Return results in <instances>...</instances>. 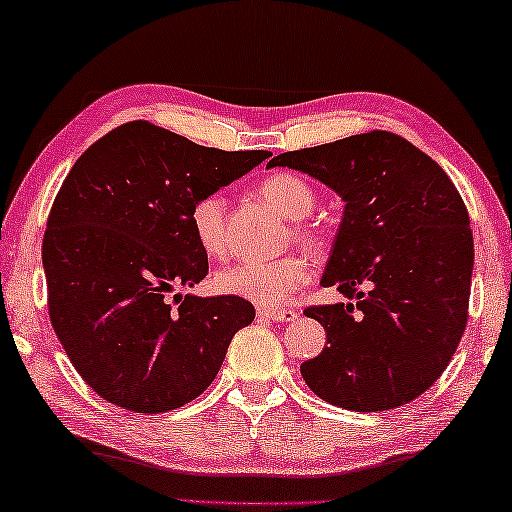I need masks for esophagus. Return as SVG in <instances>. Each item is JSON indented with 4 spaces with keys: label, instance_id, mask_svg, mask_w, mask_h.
Returning a JSON list of instances; mask_svg holds the SVG:
<instances>
[{
    "label": "esophagus",
    "instance_id": "esophagus-1",
    "mask_svg": "<svg viewBox=\"0 0 512 512\" xmlns=\"http://www.w3.org/2000/svg\"><path fill=\"white\" fill-rule=\"evenodd\" d=\"M258 315L272 322H292L297 320V313L290 308H258Z\"/></svg>",
    "mask_w": 512,
    "mask_h": 512
}]
</instances>
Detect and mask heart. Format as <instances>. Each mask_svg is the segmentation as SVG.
I'll list each match as a JSON object with an SVG mask.
<instances>
[{"instance_id": "1", "label": "heart", "mask_w": 512, "mask_h": 512, "mask_svg": "<svg viewBox=\"0 0 512 512\" xmlns=\"http://www.w3.org/2000/svg\"><path fill=\"white\" fill-rule=\"evenodd\" d=\"M261 197L286 215L288 220H304L315 206V192L297 174L276 172L258 186ZM224 211L226 199L220 192H211L195 201L190 211L192 231L211 256H224L226 233H224ZM295 238L304 242L308 249H320V236L308 226H295ZM313 276V265L306 256L290 254L267 263H236L224 267L215 274V288L224 295L247 299L261 308H279L288 304L290 297L299 288H304Z\"/></svg>"}]
</instances>
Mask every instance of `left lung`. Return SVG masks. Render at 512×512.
<instances>
[{
    "label": "left lung",
    "instance_id": "left-lung-1",
    "mask_svg": "<svg viewBox=\"0 0 512 512\" xmlns=\"http://www.w3.org/2000/svg\"><path fill=\"white\" fill-rule=\"evenodd\" d=\"M345 201L324 288L354 304L306 308L326 345L301 376L333 406H404L447 370L467 324L474 240L445 170L390 131L358 133L272 158Z\"/></svg>",
    "mask_w": 512,
    "mask_h": 512
}]
</instances>
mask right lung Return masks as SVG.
I'll list each match as a JSON object with an SVG mask.
<instances>
[{
	"instance_id": "obj_1",
	"label": "right lung",
	"mask_w": 512,
	"mask_h": 512,
	"mask_svg": "<svg viewBox=\"0 0 512 512\" xmlns=\"http://www.w3.org/2000/svg\"><path fill=\"white\" fill-rule=\"evenodd\" d=\"M270 156L201 147L133 120L74 163L43 238L49 320L74 370L108 404L149 415L188 404L254 322L247 299L167 297L208 274L190 222L195 201Z\"/></svg>"
}]
</instances>
